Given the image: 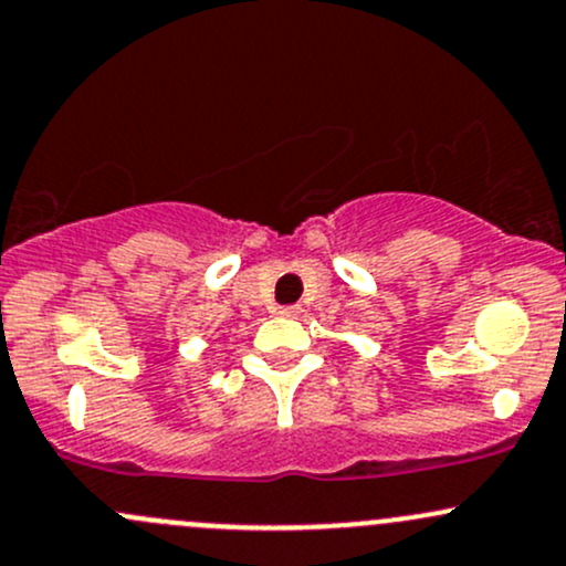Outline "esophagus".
<instances>
[{
    "mask_svg": "<svg viewBox=\"0 0 566 566\" xmlns=\"http://www.w3.org/2000/svg\"><path fill=\"white\" fill-rule=\"evenodd\" d=\"M275 313L283 315V318H296V315L302 313V307L300 305H281V307H275Z\"/></svg>",
    "mask_w": 566,
    "mask_h": 566,
    "instance_id": "obj_1",
    "label": "esophagus"
}]
</instances>
